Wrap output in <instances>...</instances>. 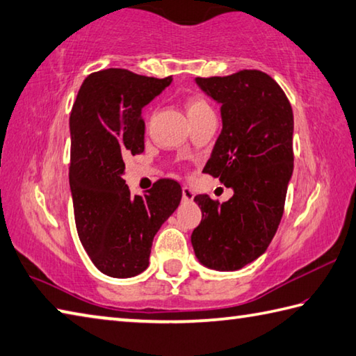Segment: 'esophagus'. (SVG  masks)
<instances>
[{"label":"esophagus","instance_id":"34e87169","mask_svg":"<svg viewBox=\"0 0 356 356\" xmlns=\"http://www.w3.org/2000/svg\"><path fill=\"white\" fill-rule=\"evenodd\" d=\"M182 196H184L185 202H191L194 199V193L188 186H184L182 188Z\"/></svg>","mask_w":356,"mask_h":356}]
</instances>
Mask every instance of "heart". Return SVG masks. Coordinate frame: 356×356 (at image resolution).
I'll use <instances>...</instances> for the list:
<instances>
[{"instance_id": "obj_1", "label": "heart", "mask_w": 356, "mask_h": 356, "mask_svg": "<svg viewBox=\"0 0 356 356\" xmlns=\"http://www.w3.org/2000/svg\"><path fill=\"white\" fill-rule=\"evenodd\" d=\"M188 117H194L197 114L202 113H207V111H211L210 104H208L204 99H200V97H194L190 102H188Z\"/></svg>"}]
</instances>
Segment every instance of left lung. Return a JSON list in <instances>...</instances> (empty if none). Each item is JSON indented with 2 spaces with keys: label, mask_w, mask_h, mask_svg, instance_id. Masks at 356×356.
<instances>
[{
  "label": "left lung",
  "mask_w": 356,
  "mask_h": 356,
  "mask_svg": "<svg viewBox=\"0 0 356 356\" xmlns=\"http://www.w3.org/2000/svg\"><path fill=\"white\" fill-rule=\"evenodd\" d=\"M194 81L220 104L222 117L204 172L232 188L233 197L222 204L207 194L194 197L202 220L191 243L202 266L234 271L266 253L280 227L293 174V111L266 72Z\"/></svg>",
  "instance_id": "1"
}]
</instances>
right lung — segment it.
<instances>
[{
    "instance_id": "obj_1",
    "label": "right lung",
    "mask_w": 356,
    "mask_h": 356,
    "mask_svg": "<svg viewBox=\"0 0 356 356\" xmlns=\"http://www.w3.org/2000/svg\"><path fill=\"white\" fill-rule=\"evenodd\" d=\"M171 81L127 69L94 72L83 81L69 118L76 232L94 266L111 277L146 270L154 236L182 199L176 180L160 179L142 196H132L123 180L124 157L145 149L142 109Z\"/></svg>"
}]
</instances>
